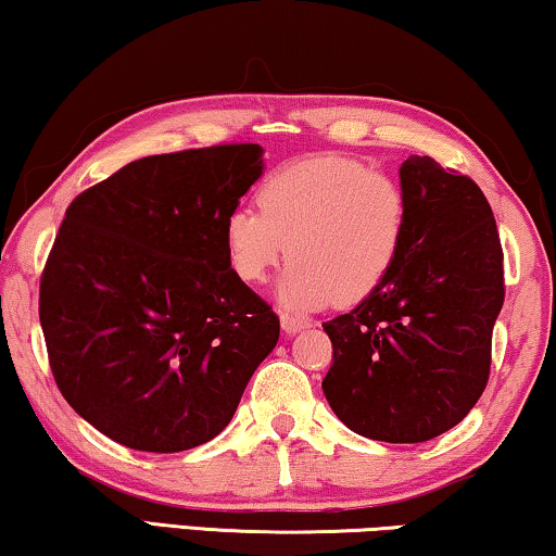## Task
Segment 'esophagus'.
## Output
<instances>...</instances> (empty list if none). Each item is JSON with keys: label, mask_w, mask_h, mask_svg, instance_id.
Here are the masks:
<instances>
[{"label": "esophagus", "mask_w": 556, "mask_h": 556, "mask_svg": "<svg viewBox=\"0 0 556 556\" xmlns=\"http://www.w3.org/2000/svg\"><path fill=\"white\" fill-rule=\"evenodd\" d=\"M280 328H283L286 336H295V332L311 328V320L295 318V315H283V318H280Z\"/></svg>", "instance_id": "34e87169"}]
</instances>
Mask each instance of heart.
<instances>
[{"label":"heart","mask_w":556,"mask_h":556,"mask_svg":"<svg viewBox=\"0 0 556 556\" xmlns=\"http://www.w3.org/2000/svg\"><path fill=\"white\" fill-rule=\"evenodd\" d=\"M258 207L226 216V258L243 283H263L288 249L293 263L278 283L288 311L363 303L403 258L407 193L395 176L363 161L311 156L270 170Z\"/></svg>","instance_id":"b5f03b06"}]
</instances>
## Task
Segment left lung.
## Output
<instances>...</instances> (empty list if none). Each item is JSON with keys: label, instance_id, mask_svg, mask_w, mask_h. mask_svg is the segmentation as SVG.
Wrapping results in <instances>:
<instances>
[{"label": "left lung", "instance_id": "left-lung-1", "mask_svg": "<svg viewBox=\"0 0 556 556\" xmlns=\"http://www.w3.org/2000/svg\"><path fill=\"white\" fill-rule=\"evenodd\" d=\"M400 184L403 258L378 293L323 323L332 343L323 392L363 438L425 442L463 422L484 392L505 303L502 243L472 178L409 156Z\"/></svg>", "mask_w": 556, "mask_h": 556}]
</instances>
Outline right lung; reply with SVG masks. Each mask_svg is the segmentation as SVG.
<instances>
[{
  "label": "right lung",
  "mask_w": 556,
  "mask_h": 556,
  "mask_svg": "<svg viewBox=\"0 0 556 556\" xmlns=\"http://www.w3.org/2000/svg\"><path fill=\"white\" fill-rule=\"evenodd\" d=\"M263 176L258 143L131 161L66 208L39 290L66 403L118 445L216 438L280 336L228 266L226 216Z\"/></svg>",
  "instance_id": "add662e5"
}]
</instances>
